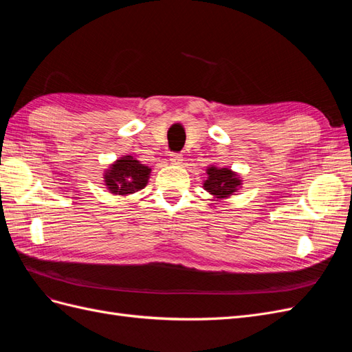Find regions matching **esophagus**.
Returning a JSON list of instances; mask_svg holds the SVG:
<instances>
[{
	"label": "esophagus",
	"instance_id": "esophagus-1",
	"mask_svg": "<svg viewBox=\"0 0 352 352\" xmlns=\"http://www.w3.org/2000/svg\"><path fill=\"white\" fill-rule=\"evenodd\" d=\"M182 160H184L182 154H179V153L170 154V162H172L173 164H180V163H182Z\"/></svg>",
	"mask_w": 352,
	"mask_h": 352
}]
</instances>
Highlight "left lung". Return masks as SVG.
Returning <instances> with one entry per match:
<instances>
[{
	"instance_id": "1",
	"label": "left lung",
	"mask_w": 352,
	"mask_h": 352,
	"mask_svg": "<svg viewBox=\"0 0 352 352\" xmlns=\"http://www.w3.org/2000/svg\"><path fill=\"white\" fill-rule=\"evenodd\" d=\"M208 179L204 182L206 190L216 198H228L233 192H236L238 186L241 185V179L233 173L232 170L223 167H210L207 170Z\"/></svg>"
}]
</instances>
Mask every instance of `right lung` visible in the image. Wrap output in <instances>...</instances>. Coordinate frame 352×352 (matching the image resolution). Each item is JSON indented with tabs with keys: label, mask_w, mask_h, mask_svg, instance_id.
Listing matches in <instances>:
<instances>
[{
	"label": "right lung",
	"mask_w": 352,
	"mask_h": 352,
	"mask_svg": "<svg viewBox=\"0 0 352 352\" xmlns=\"http://www.w3.org/2000/svg\"><path fill=\"white\" fill-rule=\"evenodd\" d=\"M151 168L141 164L131 155H124L105 173V185L111 194L129 195L142 189L150 177Z\"/></svg>",
	"instance_id": "add662e5"
}]
</instances>
